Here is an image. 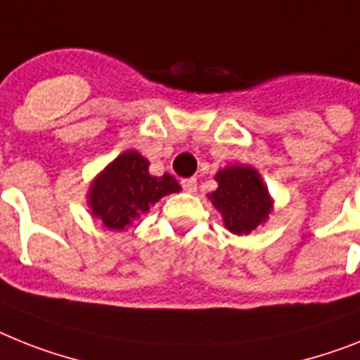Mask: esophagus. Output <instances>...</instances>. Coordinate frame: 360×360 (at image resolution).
<instances>
[{"instance_id": "esophagus-1", "label": "esophagus", "mask_w": 360, "mask_h": 360, "mask_svg": "<svg viewBox=\"0 0 360 360\" xmlns=\"http://www.w3.org/2000/svg\"><path fill=\"white\" fill-rule=\"evenodd\" d=\"M182 187L184 191L195 193L197 191V178H186V180H182Z\"/></svg>"}]
</instances>
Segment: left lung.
Masks as SVG:
<instances>
[{
    "label": "left lung",
    "mask_w": 360,
    "mask_h": 360,
    "mask_svg": "<svg viewBox=\"0 0 360 360\" xmlns=\"http://www.w3.org/2000/svg\"><path fill=\"white\" fill-rule=\"evenodd\" d=\"M219 184L207 195L221 212L224 226L237 236L250 233L269 219L272 198L261 180V174L250 165H230L215 174Z\"/></svg>",
    "instance_id": "8db88e82"
}]
</instances>
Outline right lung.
Segmentation results:
<instances>
[{"label":"right lung","instance_id":"1","mask_svg":"<svg viewBox=\"0 0 360 360\" xmlns=\"http://www.w3.org/2000/svg\"><path fill=\"white\" fill-rule=\"evenodd\" d=\"M180 189L174 176H153L148 160L138 150H127L91 182L88 206L108 230L121 231L132 226L160 198Z\"/></svg>","mask_w":360,"mask_h":360}]
</instances>
